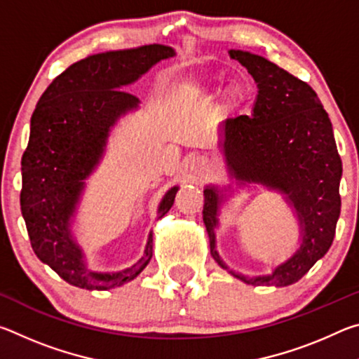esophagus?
<instances>
[{
    "mask_svg": "<svg viewBox=\"0 0 359 359\" xmlns=\"http://www.w3.org/2000/svg\"><path fill=\"white\" fill-rule=\"evenodd\" d=\"M191 165L196 166V168H203L204 166V160L201 156H193L191 158Z\"/></svg>",
    "mask_w": 359,
    "mask_h": 359,
    "instance_id": "1",
    "label": "esophagus"
}]
</instances>
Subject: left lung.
<instances>
[{"mask_svg":"<svg viewBox=\"0 0 359 359\" xmlns=\"http://www.w3.org/2000/svg\"><path fill=\"white\" fill-rule=\"evenodd\" d=\"M229 57L245 66L258 87L252 115L229 117L220 126L229 174L283 193L299 222L301 245L271 274L250 277L229 269L215 241L223 193L209 185L204 188L203 220L210 255L231 276L253 287H288L332 244L340 215L342 161L331 120L311 85L255 53L229 50Z\"/></svg>","mask_w":359,"mask_h":359,"instance_id":"8db88e82","label":"left lung"}]
</instances>
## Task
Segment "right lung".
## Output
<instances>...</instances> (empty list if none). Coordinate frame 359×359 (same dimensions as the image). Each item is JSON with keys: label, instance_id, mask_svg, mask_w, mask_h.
<instances>
[{"label": "right lung", "instance_id": "1", "mask_svg": "<svg viewBox=\"0 0 359 359\" xmlns=\"http://www.w3.org/2000/svg\"><path fill=\"white\" fill-rule=\"evenodd\" d=\"M174 55L171 47L161 44L90 55L53 79L36 104L22 156V215L36 257L74 287L100 291L121 287L141 274L151 259L150 231L136 264L118 272L88 269L71 233V218L83 180L104 154L111 128L121 115L139 107L136 96L121 88ZM177 190L172 187L161 199L158 218L172 208Z\"/></svg>", "mask_w": 359, "mask_h": 359}]
</instances>
